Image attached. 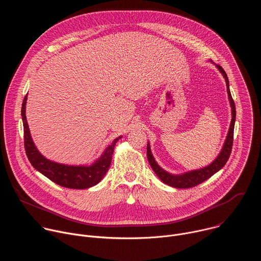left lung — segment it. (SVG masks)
I'll list each match as a JSON object with an SVG mask.
<instances>
[{
  "label": "left lung",
  "mask_w": 261,
  "mask_h": 261,
  "mask_svg": "<svg viewBox=\"0 0 261 261\" xmlns=\"http://www.w3.org/2000/svg\"><path fill=\"white\" fill-rule=\"evenodd\" d=\"M217 69L220 71V73L223 75L226 83V89H227V94H228V100L229 104L231 107V122L230 126L227 132L226 139L224 141V144L222 146V150L217 156V158L207 166L199 168V169H194L190 170L184 173H178V174H173L170 173L166 170H164L155 160L152 151H151V146L150 142H147L146 146V156H147V161L150 163L151 167L157 174V176L166 185L171 186L173 188H178V189H185V188H192L195 187V186L201 184L202 181L206 180L210 178L213 174L218 172L221 168L224 167L226 162L228 161V158L231 153V148H232V142H233V130H234V123H236V105L232 100L230 90H229V81L227 77L226 72L223 70V68L219 65H216Z\"/></svg>",
  "instance_id": "1"
}]
</instances>
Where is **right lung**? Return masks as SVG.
Segmentation results:
<instances>
[{"instance_id":"add662e5","label":"right lung","mask_w":261,"mask_h":261,"mask_svg":"<svg viewBox=\"0 0 261 261\" xmlns=\"http://www.w3.org/2000/svg\"><path fill=\"white\" fill-rule=\"evenodd\" d=\"M27 99L28 94L22 102L21 118L23 124L25 154L33 167L54 182L65 188L88 189L100 182L110 166L115 145L119 139L122 138V136H119L109 145H107L101 156L90 165H68L51 161L45 158L38 151V148L33 141L25 117Z\"/></svg>"}]
</instances>
